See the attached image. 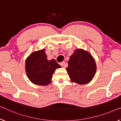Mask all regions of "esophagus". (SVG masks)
I'll return each instance as SVG.
<instances>
[{"mask_svg":"<svg viewBox=\"0 0 121 121\" xmlns=\"http://www.w3.org/2000/svg\"><path fill=\"white\" fill-rule=\"evenodd\" d=\"M60 65H61V66L63 67H67L66 65V63H65V61H62V62H60Z\"/></svg>","mask_w":121,"mask_h":121,"instance_id":"1","label":"esophagus"}]
</instances>
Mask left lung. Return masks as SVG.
Here are the masks:
<instances>
[{
	"mask_svg": "<svg viewBox=\"0 0 121 121\" xmlns=\"http://www.w3.org/2000/svg\"><path fill=\"white\" fill-rule=\"evenodd\" d=\"M66 68L71 81L85 85L91 82L96 72V65L93 56L88 52L78 48L69 57Z\"/></svg>",
	"mask_w": 121,
	"mask_h": 121,
	"instance_id": "obj_1",
	"label": "left lung"
}]
</instances>
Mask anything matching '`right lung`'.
<instances>
[{
  "mask_svg": "<svg viewBox=\"0 0 121 121\" xmlns=\"http://www.w3.org/2000/svg\"><path fill=\"white\" fill-rule=\"evenodd\" d=\"M61 67L54 59L48 60L45 49L33 52L25 61V70L28 79L39 86L50 84L55 69Z\"/></svg>",
  "mask_w": 121,
  "mask_h": 121,
  "instance_id": "1",
  "label": "right lung"
}]
</instances>
